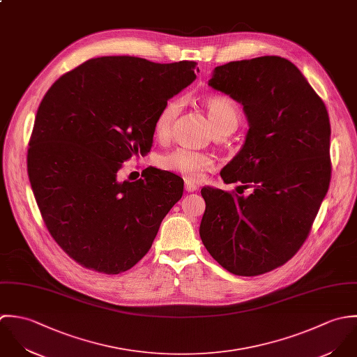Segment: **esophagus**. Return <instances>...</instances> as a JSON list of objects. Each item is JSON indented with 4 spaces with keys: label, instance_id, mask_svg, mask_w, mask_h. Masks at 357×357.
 I'll use <instances>...</instances> for the list:
<instances>
[{
    "label": "esophagus",
    "instance_id": "1",
    "mask_svg": "<svg viewBox=\"0 0 357 357\" xmlns=\"http://www.w3.org/2000/svg\"><path fill=\"white\" fill-rule=\"evenodd\" d=\"M197 189H199V186H197L196 183H192V182H189V181L185 182V190H186V192L192 193V192H196Z\"/></svg>",
    "mask_w": 357,
    "mask_h": 357
}]
</instances>
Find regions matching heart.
Listing matches in <instances>:
<instances>
[{
  "label": "heart",
  "instance_id": "1",
  "mask_svg": "<svg viewBox=\"0 0 357 357\" xmlns=\"http://www.w3.org/2000/svg\"><path fill=\"white\" fill-rule=\"evenodd\" d=\"M181 100L169 99L158 112L154 120V134L158 138H165L171 132L172 124L181 112ZM203 106L207 112L215 132H231L237 128L241 114L237 103L222 95H215L204 99ZM158 165L162 169L182 175L190 181H199L203 175L213 169L214 158L203 151H196L186 147L175 149L160 157Z\"/></svg>",
  "mask_w": 357,
  "mask_h": 357
}]
</instances>
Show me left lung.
<instances>
[{
    "mask_svg": "<svg viewBox=\"0 0 357 357\" xmlns=\"http://www.w3.org/2000/svg\"><path fill=\"white\" fill-rule=\"evenodd\" d=\"M208 85L247 114L245 143L220 176L251 195L203 188L200 237L227 272L264 275L298 252L328 190V112L298 68L280 56L218 66Z\"/></svg>",
    "mask_w": 357,
    "mask_h": 357,
    "instance_id": "1",
    "label": "left lung"
}]
</instances>
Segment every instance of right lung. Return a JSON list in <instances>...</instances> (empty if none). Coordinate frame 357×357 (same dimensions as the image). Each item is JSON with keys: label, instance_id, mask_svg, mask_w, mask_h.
Instances as JSON below:
<instances>
[{"label": "right lung", "instance_id": "obj_1", "mask_svg": "<svg viewBox=\"0 0 357 357\" xmlns=\"http://www.w3.org/2000/svg\"><path fill=\"white\" fill-rule=\"evenodd\" d=\"M196 66L93 58L59 77L43 98L27 174L48 231L82 268L106 275L131 269L181 200L183 179L175 174L147 171L120 182L117 172L150 150L155 116L195 81Z\"/></svg>", "mask_w": 357, "mask_h": 357}]
</instances>
